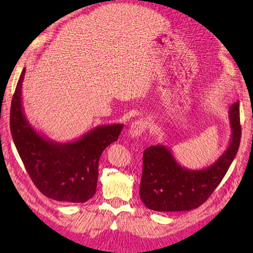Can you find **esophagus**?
Wrapping results in <instances>:
<instances>
[{"mask_svg": "<svg viewBox=\"0 0 253 253\" xmlns=\"http://www.w3.org/2000/svg\"><path fill=\"white\" fill-rule=\"evenodd\" d=\"M148 127H149V124H148L147 121L142 120V118H140V120H137L130 125L129 135L131 137L140 136L141 133H143L144 131L148 129Z\"/></svg>", "mask_w": 253, "mask_h": 253, "instance_id": "1", "label": "esophagus"}]
</instances>
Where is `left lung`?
<instances>
[{"mask_svg":"<svg viewBox=\"0 0 253 253\" xmlns=\"http://www.w3.org/2000/svg\"><path fill=\"white\" fill-rule=\"evenodd\" d=\"M233 136L226 152L209 169L190 170L177 164L169 150L151 146L144 150L140 198L153 211H189L206 202L226 175L239 149L241 126L239 102L230 106Z\"/></svg>","mask_w":253,"mask_h":253,"instance_id":"obj_1","label":"left lung"}]
</instances>
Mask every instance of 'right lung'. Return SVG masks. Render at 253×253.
<instances>
[{
	"label": "right lung",
	"instance_id": "obj_1",
	"mask_svg": "<svg viewBox=\"0 0 253 253\" xmlns=\"http://www.w3.org/2000/svg\"><path fill=\"white\" fill-rule=\"evenodd\" d=\"M18 79L10 105L9 126L14 143L26 170L36 187L56 201L85 202L96 190L99 160L103 150L115 142L123 125L94 128L77 141L55 143L34 130L21 107V84Z\"/></svg>",
	"mask_w": 253,
	"mask_h": 253
}]
</instances>
